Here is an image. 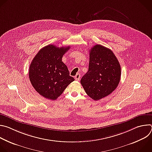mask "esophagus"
Returning <instances> with one entry per match:
<instances>
[{
    "label": "esophagus",
    "instance_id": "1",
    "mask_svg": "<svg viewBox=\"0 0 152 152\" xmlns=\"http://www.w3.org/2000/svg\"><path fill=\"white\" fill-rule=\"evenodd\" d=\"M80 75L79 73H77L76 75L75 76V79L76 80H79L80 79Z\"/></svg>",
    "mask_w": 152,
    "mask_h": 152
}]
</instances>
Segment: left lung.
Wrapping results in <instances>:
<instances>
[{"instance_id":"obj_1","label":"left lung","mask_w":152,"mask_h":152,"mask_svg":"<svg viewBox=\"0 0 152 152\" xmlns=\"http://www.w3.org/2000/svg\"><path fill=\"white\" fill-rule=\"evenodd\" d=\"M120 78V65L112 50L102 45L94 46L90 50L88 71L80 80L86 93L99 100L115 90Z\"/></svg>"}]
</instances>
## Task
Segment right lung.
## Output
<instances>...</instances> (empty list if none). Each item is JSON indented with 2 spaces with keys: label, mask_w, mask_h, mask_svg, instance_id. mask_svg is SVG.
I'll use <instances>...</instances> for the list:
<instances>
[{
  "label": "right lung",
  "mask_w": 152,
  "mask_h": 152,
  "mask_svg": "<svg viewBox=\"0 0 152 152\" xmlns=\"http://www.w3.org/2000/svg\"><path fill=\"white\" fill-rule=\"evenodd\" d=\"M70 46L58 48L49 45L35 56L29 67V77L35 90L44 97L55 100L75 79L62 61Z\"/></svg>",
  "instance_id": "add662e5"
}]
</instances>
